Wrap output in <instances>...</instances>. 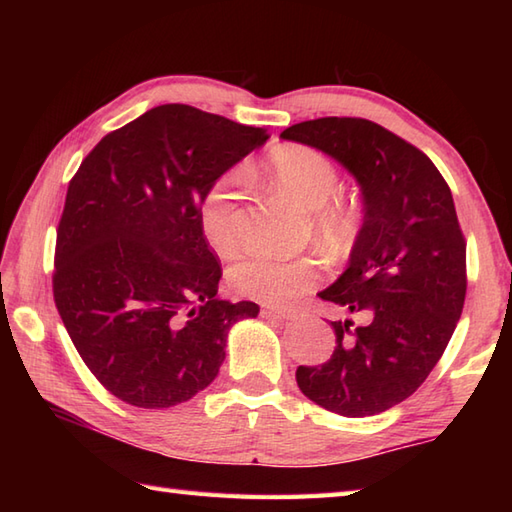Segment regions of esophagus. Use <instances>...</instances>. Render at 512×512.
Here are the masks:
<instances>
[{
  "mask_svg": "<svg viewBox=\"0 0 512 512\" xmlns=\"http://www.w3.org/2000/svg\"><path fill=\"white\" fill-rule=\"evenodd\" d=\"M262 314L264 317H275V319H284V321H290L297 317L295 310H286V308H264Z\"/></svg>",
  "mask_w": 512,
  "mask_h": 512,
  "instance_id": "1",
  "label": "esophagus"
}]
</instances>
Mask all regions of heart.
I'll list each match as a JSON object with an SVG mask.
<instances>
[{"label": "heart", "instance_id": "obj_1", "mask_svg": "<svg viewBox=\"0 0 512 512\" xmlns=\"http://www.w3.org/2000/svg\"><path fill=\"white\" fill-rule=\"evenodd\" d=\"M268 173L277 187L312 211L314 228L328 246L336 250L352 248L361 228L356 204L336 193L341 173L332 158L308 145H281L268 158ZM239 191L235 173L217 178L204 191L198 220L215 250L231 253L237 244ZM321 277V262L314 257L281 259L266 253H253L231 268L228 284L246 299L262 303H288L308 292Z\"/></svg>", "mask_w": 512, "mask_h": 512}]
</instances>
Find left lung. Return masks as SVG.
I'll use <instances>...</instances> for the list:
<instances>
[{
    "mask_svg": "<svg viewBox=\"0 0 512 512\" xmlns=\"http://www.w3.org/2000/svg\"><path fill=\"white\" fill-rule=\"evenodd\" d=\"M281 138L339 160L365 202L350 266L319 292L363 323L330 321L332 356L299 365L297 385L328 411L376 416L427 380L460 321L466 239L451 189L418 147L367 118H314Z\"/></svg>",
    "mask_w": 512,
    "mask_h": 512,
    "instance_id": "1",
    "label": "left lung"
}]
</instances>
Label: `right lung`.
Returning <instances> with one entry per match:
<instances>
[{
    "label": "right lung",
    "instance_id": "add662e5",
    "mask_svg": "<svg viewBox=\"0 0 512 512\" xmlns=\"http://www.w3.org/2000/svg\"><path fill=\"white\" fill-rule=\"evenodd\" d=\"M268 132L169 103L101 138L70 180L52 292L96 380L127 405L165 409L209 387L226 334L253 301L217 299L222 264L200 228L209 184Z\"/></svg>",
    "mask_w": 512,
    "mask_h": 512
}]
</instances>
